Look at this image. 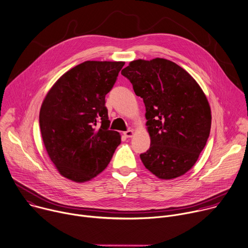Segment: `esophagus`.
I'll return each instance as SVG.
<instances>
[{
    "mask_svg": "<svg viewBox=\"0 0 248 248\" xmlns=\"http://www.w3.org/2000/svg\"><path fill=\"white\" fill-rule=\"evenodd\" d=\"M124 136H125V137L129 138V137H132V136L134 135V131H133L132 129H128L127 131H124Z\"/></svg>",
    "mask_w": 248,
    "mask_h": 248,
    "instance_id": "1",
    "label": "esophagus"
}]
</instances>
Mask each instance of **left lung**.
Instances as JSON below:
<instances>
[{"label": "left lung", "instance_id": "left-lung-1", "mask_svg": "<svg viewBox=\"0 0 248 248\" xmlns=\"http://www.w3.org/2000/svg\"><path fill=\"white\" fill-rule=\"evenodd\" d=\"M146 107L151 145L140 155L145 168L159 179L189 171L203 150L211 127V110L196 79L176 63L137 59L122 70Z\"/></svg>", "mask_w": 248, "mask_h": 248}]
</instances>
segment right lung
I'll return each mask as SVG.
<instances>
[{"mask_svg":"<svg viewBox=\"0 0 248 248\" xmlns=\"http://www.w3.org/2000/svg\"><path fill=\"white\" fill-rule=\"evenodd\" d=\"M124 65L82 62L63 74L46 93L40 110L41 133L63 177L77 183L92 180L107 168L121 144L120 133L109 130L105 96Z\"/></svg>","mask_w":248,"mask_h":248,"instance_id":"obj_1","label":"right lung"}]
</instances>
